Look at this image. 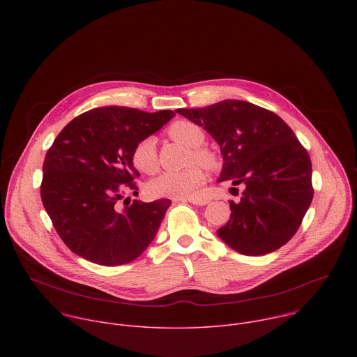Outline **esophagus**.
I'll return each instance as SVG.
<instances>
[{"label":"esophagus","instance_id":"esophagus-1","mask_svg":"<svg viewBox=\"0 0 357 357\" xmlns=\"http://www.w3.org/2000/svg\"><path fill=\"white\" fill-rule=\"evenodd\" d=\"M188 202H190L192 205H197V206H205L209 203V200L205 197H189Z\"/></svg>","mask_w":357,"mask_h":357}]
</instances>
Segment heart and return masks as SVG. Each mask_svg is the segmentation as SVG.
<instances>
[{
    "label": "heart",
    "instance_id": "1",
    "mask_svg": "<svg viewBox=\"0 0 357 357\" xmlns=\"http://www.w3.org/2000/svg\"><path fill=\"white\" fill-rule=\"evenodd\" d=\"M168 134L178 142L193 148L195 158L208 167L215 165V158L206 149L200 146L205 142V132L203 130L188 120L175 121L169 128ZM131 161L134 167L145 174H151L157 169V141L154 137H146L137 142L132 149ZM206 174L200 165H193L188 169L174 172L168 171L148 183V190L151 195L158 197L171 199H188L193 197L197 189L205 183Z\"/></svg>",
    "mask_w": 357,
    "mask_h": 357
}]
</instances>
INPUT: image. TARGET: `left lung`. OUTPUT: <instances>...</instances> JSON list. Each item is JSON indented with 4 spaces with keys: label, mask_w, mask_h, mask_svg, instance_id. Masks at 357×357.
<instances>
[{
    "label": "left lung",
    "mask_w": 357,
    "mask_h": 357,
    "mask_svg": "<svg viewBox=\"0 0 357 357\" xmlns=\"http://www.w3.org/2000/svg\"><path fill=\"white\" fill-rule=\"evenodd\" d=\"M176 113L219 144L225 162L218 181L245 186L240 202H230V220L218 236L244 256H264L288 243L311 205L314 188L311 158L287 123L243 100Z\"/></svg>",
    "instance_id": "8db88e82"
}]
</instances>
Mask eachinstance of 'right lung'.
Returning <instances> with one entry per match:
<instances>
[{
  "instance_id": "obj_1",
  "label": "right lung",
  "mask_w": 357,
  "mask_h": 357,
  "mask_svg": "<svg viewBox=\"0 0 357 357\" xmlns=\"http://www.w3.org/2000/svg\"><path fill=\"white\" fill-rule=\"evenodd\" d=\"M174 116L172 110L93 109L73 119L47 149L42 203L59 237L77 256L100 266H121L139 257L154 240L171 200L134 199L123 211L117 202L126 190H138L134 146Z\"/></svg>"
}]
</instances>
